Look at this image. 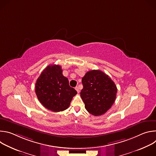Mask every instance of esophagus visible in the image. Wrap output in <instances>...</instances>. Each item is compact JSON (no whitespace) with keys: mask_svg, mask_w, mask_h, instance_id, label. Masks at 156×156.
Listing matches in <instances>:
<instances>
[{"mask_svg":"<svg viewBox=\"0 0 156 156\" xmlns=\"http://www.w3.org/2000/svg\"><path fill=\"white\" fill-rule=\"evenodd\" d=\"M75 90H76V91L78 92V93H80V90H79V87H78V86H76V87H75Z\"/></svg>","mask_w":156,"mask_h":156,"instance_id":"34e87169","label":"esophagus"}]
</instances>
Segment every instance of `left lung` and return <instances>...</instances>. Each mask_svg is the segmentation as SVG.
Instances as JSON below:
<instances>
[{
  "label": "left lung",
  "instance_id": "1",
  "mask_svg": "<svg viewBox=\"0 0 156 156\" xmlns=\"http://www.w3.org/2000/svg\"><path fill=\"white\" fill-rule=\"evenodd\" d=\"M80 93L85 108L95 116L104 114L115 102L117 88L114 82L101 70L87 72L82 78Z\"/></svg>",
  "mask_w": 156,
  "mask_h": 156
}]
</instances>
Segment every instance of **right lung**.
<instances>
[{"label":"right lung","instance_id":"1","mask_svg":"<svg viewBox=\"0 0 156 156\" xmlns=\"http://www.w3.org/2000/svg\"><path fill=\"white\" fill-rule=\"evenodd\" d=\"M35 92L41 104L55 112L67 108L77 94L69 86L68 78L63 75L58 65H48L43 70L36 80Z\"/></svg>","mask_w":156,"mask_h":156}]
</instances>
